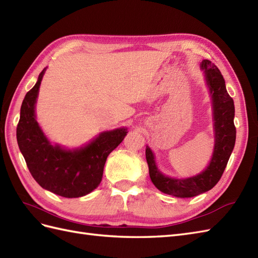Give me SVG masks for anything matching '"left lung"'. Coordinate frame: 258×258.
Returning a JSON list of instances; mask_svg holds the SVG:
<instances>
[{
  "label": "left lung",
  "instance_id": "obj_1",
  "mask_svg": "<svg viewBox=\"0 0 258 258\" xmlns=\"http://www.w3.org/2000/svg\"><path fill=\"white\" fill-rule=\"evenodd\" d=\"M201 69L206 77L214 111L215 148L209 166L202 173L187 179L169 177L157 168L153 151L146 146L151 182L160 192L181 198L193 197L213 188L220 180L235 144L234 103L226 89L224 78L217 66L209 60L202 61Z\"/></svg>",
  "mask_w": 258,
  "mask_h": 258
}]
</instances>
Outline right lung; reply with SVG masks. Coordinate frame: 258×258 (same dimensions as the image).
I'll use <instances>...</instances> for the list:
<instances>
[{
    "mask_svg": "<svg viewBox=\"0 0 258 258\" xmlns=\"http://www.w3.org/2000/svg\"><path fill=\"white\" fill-rule=\"evenodd\" d=\"M44 72L45 69L23 100L16 130L18 147L32 177L41 187L68 198L85 196L100 184L107 158L122 143L127 128L103 132L78 149L66 150L58 145H51L35 114Z\"/></svg>",
    "mask_w": 258,
    "mask_h": 258,
    "instance_id": "obj_1",
    "label": "right lung"
}]
</instances>
